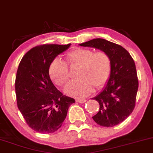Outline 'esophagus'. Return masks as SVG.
<instances>
[{
  "label": "esophagus",
  "instance_id": "obj_1",
  "mask_svg": "<svg viewBox=\"0 0 153 153\" xmlns=\"http://www.w3.org/2000/svg\"><path fill=\"white\" fill-rule=\"evenodd\" d=\"M77 102H79V103H84V102H86V100L85 99H83V100H79V99H76L75 100Z\"/></svg>",
  "mask_w": 153,
  "mask_h": 153
}]
</instances>
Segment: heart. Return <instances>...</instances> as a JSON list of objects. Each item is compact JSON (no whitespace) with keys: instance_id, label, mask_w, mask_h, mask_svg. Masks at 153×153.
Returning a JSON list of instances; mask_svg holds the SVG:
<instances>
[{"instance_id":"b5f03b06","label":"heart","mask_w":153,"mask_h":153,"mask_svg":"<svg viewBox=\"0 0 153 153\" xmlns=\"http://www.w3.org/2000/svg\"><path fill=\"white\" fill-rule=\"evenodd\" d=\"M66 58L71 66H80L77 75L78 79L70 82L65 88L69 95L86 97L93 92V87L99 89L108 82L111 73V61L106 53H94L93 50L77 48L68 53ZM48 72L51 80L58 86L63 85L69 79L68 67L59 58L51 62Z\"/></svg>"}]
</instances>
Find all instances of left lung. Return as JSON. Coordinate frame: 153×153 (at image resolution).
<instances>
[{
	"instance_id": "obj_1",
	"label": "left lung",
	"mask_w": 153,
	"mask_h": 153,
	"mask_svg": "<svg viewBox=\"0 0 153 153\" xmlns=\"http://www.w3.org/2000/svg\"><path fill=\"white\" fill-rule=\"evenodd\" d=\"M79 45L99 49L110 57V78L102 91L93 97L100 105L98 113L93 119L100 126H117L129 116L135 106L138 79L135 62L124 48L102 38Z\"/></svg>"
}]
</instances>
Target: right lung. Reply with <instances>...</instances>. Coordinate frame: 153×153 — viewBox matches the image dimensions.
<instances>
[{
  "label": "right lung",
  "mask_w": 153,
  "mask_h": 153,
  "mask_svg": "<svg viewBox=\"0 0 153 153\" xmlns=\"http://www.w3.org/2000/svg\"><path fill=\"white\" fill-rule=\"evenodd\" d=\"M71 44H44L33 48L23 57L16 78L18 108L27 124L35 131L52 133L62 126L72 97L63 95L49 75V66Z\"/></svg>",
  "instance_id": "right-lung-1"
}]
</instances>
